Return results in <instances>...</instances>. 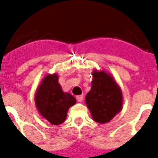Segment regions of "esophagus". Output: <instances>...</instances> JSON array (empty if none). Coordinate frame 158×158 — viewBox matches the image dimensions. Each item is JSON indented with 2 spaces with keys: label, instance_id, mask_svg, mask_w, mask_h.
<instances>
[{
  "label": "esophagus",
  "instance_id": "34e87169",
  "mask_svg": "<svg viewBox=\"0 0 158 158\" xmlns=\"http://www.w3.org/2000/svg\"><path fill=\"white\" fill-rule=\"evenodd\" d=\"M76 98H77V100H78V102L82 103V102L84 101V95H79V96H77Z\"/></svg>",
  "mask_w": 158,
  "mask_h": 158
}]
</instances>
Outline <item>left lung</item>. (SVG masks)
Segmentation results:
<instances>
[{
    "instance_id": "8db88e82",
    "label": "left lung",
    "mask_w": 158,
    "mask_h": 158,
    "mask_svg": "<svg viewBox=\"0 0 158 158\" xmlns=\"http://www.w3.org/2000/svg\"><path fill=\"white\" fill-rule=\"evenodd\" d=\"M92 75V88L86 94L85 103L92 118L103 124L122 110L123 93L111 74L94 69Z\"/></svg>"
}]
</instances>
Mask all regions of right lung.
Wrapping results in <instances>:
<instances>
[{
    "mask_svg": "<svg viewBox=\"0 0 158 158\" xmlns=\"http://www.w3.org/2000/svg\"><path fill=\"white\" fill-rule=\"evenodd\" d=\"M35 103L42 118L52 125H60L65 121L69 108L76 103V99L64 92L57 74H49L36 89Z\"/></svg>",
    "mask_w": 158,
    "mask_h": 158,
    "instance_id": "obj_1",
    "label": "right lung"
}]
</instances>
